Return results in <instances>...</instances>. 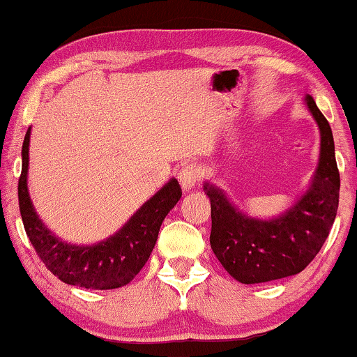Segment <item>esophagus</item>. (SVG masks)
<instances>
[{
  "label": "esophagus",
  "instance_id": "esophagus-1",
  "mask_svg": "<svg viewBox=\"0 0 357 357\" xmlns=\"http://www.w3.org/2000/svg\"><path fill=\"white\" fill-rule=\"evenodd\" d=\"M199 178H201L199 169H197L196 165H184L178 173L179 184H181V188L186 189V191L196 186V183L199 181Z\"/></svg>",
  "mask_w": 357,
  "mask_h": 357
}]
</instances>
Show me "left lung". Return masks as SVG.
Returning <instances> with one entry per match:
<instances>
[{
	"label": "left lung",
	"mask_w": 357,
	"mask_h": 357,
	"mask_svg": "<svg viewBox=\"0 0 357 357\" xmlns=\"http://www.w3.org/2000/svg\"><path fill=\"white\" fill-rule=\"evenodd\" d=\"M305 103L319 128V160L310 188L290 209L257 219L232 204L222 189L204 183L211 201V249L222 267L245 285L300 273L317 257L335 222L340 202V171L331 126L313 97Z\"/></svg>",
	"instance_id": "obj_1"
}]
</instances>
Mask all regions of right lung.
<instances>
[{
	"label": "right lung",
	"mask_w": 357,
	"mask_h": 357,
	"mask_svg": "<svg viewBox=\"0 0 357 357\" xmlns=\"http://www.w3.org/2000/svg\"><path fill=\"white\" fill-rule=\"evenodd\" d=\"M29 137L31 126L26 132L21 150L22 168L17 197L22 224L39 259L67 285L92 290L125 287L150 259L161 224L183 194L179 183L171 178L114 236L92 245L69 243L49 231L31 201L28 191Z\"/></svg>",
	"instance_id": "1"
}]
</instances>
